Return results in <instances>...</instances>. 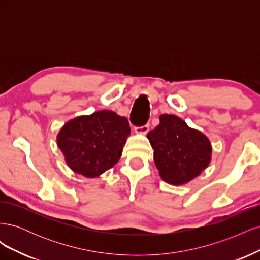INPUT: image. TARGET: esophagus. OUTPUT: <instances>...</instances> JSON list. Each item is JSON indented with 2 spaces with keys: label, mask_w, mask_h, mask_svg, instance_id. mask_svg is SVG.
<instances>
[{
  "label": "esophagus",
  "mask_w": 260,
  "mask_h": 260,
  "mask_svg": "<svg viewBox=\"0 0 260 260\" xmlns=\"http://www.w3.org/2000/svg\"><path fill=\"white\" fill-rule=\"evenodd\" d=\"M148 130H149V124L148 123L141 125V127H136L135 128V131L137 133H141V135H145V133H147Z\"/></svg>",
  "instance_id": "esophagus-1"
}]
</instances>
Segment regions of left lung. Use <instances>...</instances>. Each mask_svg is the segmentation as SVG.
I'll return each mask as SVG.
<instances>
[{"label":"left lung","mask_w":260,"mask_h":260,"mask_svg":"<svg viewBox=\"0 0 260 260\" xmlns=\"http://www.w3.org/2000/svg\"><path fill=\"white\" fill-rule=\"evenodd\" d=\"M159 120V124L147 133L154 148L155 165L166 182L184 184L208 166L210 142L175 115H161Z\"/></svg>","instance_id":"left-lung-1"}]
</instances>
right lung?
<instances>
[{
    "label": "right lung",
    "mask_w": 260,
    "mask_h": 260,
    "mask_svg": "<svg viewBox=\"0 0 260 260\" xmlns=\"http://www.w3.org/2000/svg\"><path fill=\"white\" fill-rule=\"evenodd\" d=\"M129 135L127 118L101 111L68 121L59 132L57 144L70 168L94 178L119 160Z\"/></svg>",
    "instance_id": "add662e5"
}]
</instances>
